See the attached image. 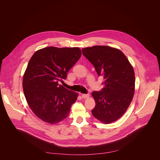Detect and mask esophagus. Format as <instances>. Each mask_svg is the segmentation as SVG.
I'll use <instances>...</instances> for the list:
<instances>
[{
  "mask_svg": "<svg viewBox=\"0 0 160 160\" xmlns=\"http://www.w3.org/2000/svg\"><path fill=\"white\" fill-rule=\"evenodd\" d=\"M89 96H90V94H82V98H84V99L88 98Z\"/></svg>",
  "mask_w": 160,
  "mask_h": 160,
  "instance_id": "obj_1",
  "label": "esophagus"
}]
</instances>
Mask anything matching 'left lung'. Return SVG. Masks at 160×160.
Masks as SVG:
<instances>
[{
	"label": "left lung",
	"mask_w": 160,
	"mask_h": 160,
	"mask_svg": "<svg viewBox=\"0 0 160 160\" xmlns=\"http://www.w3.org/2000/svg\"><path fill=\"white\" fill-rule=\"evenodd\" d=\"M82 53L104 80V87L92 93L96 102L92 115L106 124L115 122L122 117L133 99V68L125 54L115 48L96 45L83 49Z\"/></svg>",
	"instance_id": "1"
}]
</instances>
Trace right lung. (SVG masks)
<instances>
[{"label": "right lung", "mask_w": 160, "mask_h": 160, "mask_svg": "<svg viewBox=\"0 0 160 160\" xmlns=\"http://www.w3.org/2000/svg\"><path fill=\"white\" fill-rule=\"evenodd\" d=\"M82 55L78 48L48 47L35 52L31 58L22 79V88L28 106L42 121L51 124L65 119L78 94L59 82Z\"/></svg>", "instance_id": "right-lung-1"}]
</instances>
